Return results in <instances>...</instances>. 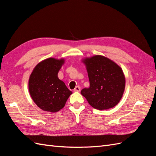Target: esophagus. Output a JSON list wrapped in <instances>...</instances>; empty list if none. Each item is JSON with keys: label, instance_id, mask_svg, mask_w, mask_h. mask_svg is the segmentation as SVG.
Instances as JSON below:
<instances>
[{"label": "esophagus", "instance_id": "34e87169", "mask_svg": "<svg viewBox=\"0 0 156 156\" xmlns=\"http://www.w3.org/2000/svg\"><path fill=\"white\" fill-rule=\"evenodd\" d=\"M73 91H74V92H79L80 91H81V88H80L79 86H77V87H75V88H74Z\"/></svg>", "mask_w": 156, "mask_h": 156}]
</instances>
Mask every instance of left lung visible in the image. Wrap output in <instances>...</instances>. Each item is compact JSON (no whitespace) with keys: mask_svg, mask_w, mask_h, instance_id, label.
<instances>
[{"mask_svg":"<svg viewBox=\"0 0 156 156\" xmlns=\"http://www.w3.org/2000/svg\"><path fill=\"white\" fill-rule=\"evenodd\" d=\"M90 87L81 93L92 107L106 110L116 106L123 96L126 79L122 69L104 56L94 55L83 58Z\"/></svg>","mask_w":156,"mask_h":156,"instance_id":"1","label":"left lung"}]
</instances>
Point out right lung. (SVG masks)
I'll return each mask as SVG.
<instances>
[{"label": "right lung", "instance_id": "right-lung-1", "mask_svg": "<svg viewBox=\"0 0 156 156\" xmlns=\"http://www.w3.org/2000/svg\"><path fill=\"white\" fill-rule=\"evenodd\" d=\"M65 62L64 58H49L37 64L29 80V90L32 100L41 110L56 112L65 106L72 92L58 77Z\"/></svg>", "mask_w": 156, "mask_h": 156}]
</instances>
